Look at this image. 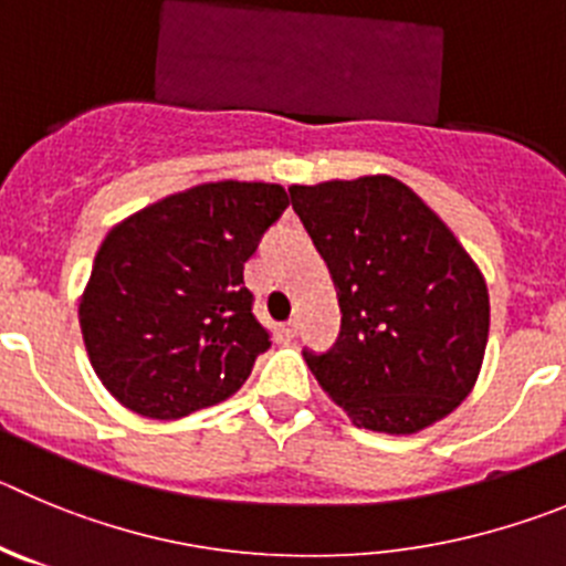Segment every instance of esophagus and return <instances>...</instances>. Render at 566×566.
<instances>
[{"mask_svg":"<svg viewBox=\"0 0 566 566\" xmlns=\"http://www.w3.org/2000/svg\"><path fill=\"white\" fill-rule=\"evenodd\" d=\"M294 334H297V323H280L277 328H274V336H277L280 342H292Z\"/></svg>","mask_w":566,"mask_h":566,"instance_id":"esophagus-1","label":"esophagus"}]
</instances>
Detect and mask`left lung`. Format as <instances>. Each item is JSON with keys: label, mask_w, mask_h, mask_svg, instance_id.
<instances>
[{"label": "left lung", "mask_w": 566, "mask_h": 566, "mask_svg": "<svg viewBox=\"0 0 566 566\" xmlns=\"http://www.w3.org/2000/svg\"><path fill=\"white\" fill-rule=\"evenodd\" d=\"M339 297L342 325L303 356L356 427L412 434L471 392L489 342V289L452 230L392 176L294 185Z\"/></svg>", "instance_id": "obj_1"}]
</instances>
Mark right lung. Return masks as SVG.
Wrapping results in <instances>:
<instances>
[{"label": "right lung", "instance_id": "1", "mask_svg": "<svg viewBox=\"0 0 566 566\" xmlns=\"http://www.w3.org/2000/svg\"><path fill=\"white\" fill-rule=\"evenodd\" d=\"M289 193L263 181H210L114 227L81 300L92 367L123 407L170 421L224 401L269 350L243 263Z\"/></svg>", "mask_w": 566, "mask_h": 566}]
</instances>
